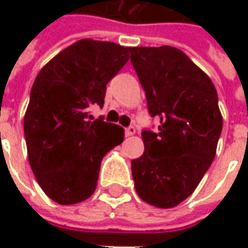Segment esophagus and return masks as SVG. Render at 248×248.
I'll list each match as a JSON object with an SVG mask.
<instances>
[{"instance_id":"obj_1","label":"esophagus","mask_w":248,"mask_h":248,"mask_svg":"<svg viewBox=\"0 0 248 248\" xmlns=\"http://www.w3.org/2000/svg\"><path fill=\"white\" fill-rule=\"evenodd\" d=\"M135 131H137V129H135L134 125H129V127L125 128V135H127V137H131V135H134V134H135Z\"/></svg>"}]
</instances>
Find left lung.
I'll list each match as a JSON object with an SVG mask.
<instances>
[{
	"label": "left lung",
	"instance_id": "obj_1",
	"mask_svg": "<svg viewBox=\"0 0 248 248\" xmlns=\"http://www.w3.org/2000/svg\"><path fill=\"white\" fill-rule=\"evenodd\" d=\"M158 131L145 128L143 155L131 161L138 196L158 208L193 193L215 157L222 116L213 81L174 46L129 48Z\"/></svg>",
	"mask_w": 248,
	"mask_h": 248
}]
</instances>
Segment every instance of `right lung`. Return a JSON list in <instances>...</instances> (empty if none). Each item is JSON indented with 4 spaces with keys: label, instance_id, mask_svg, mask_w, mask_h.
I'll use <instances>...</instances> for the list:
<instances>
[{
    "label": "right lung",
    "instance_id": "1",
    "mask_svg": "<svg viewBox=\"0 0 248 248\" xmlns=\"http://www.w3.org/2000/svg\"><path fill=\"white\" fill-rule=\"evenodd\" d=\"M128 52L119 44L80 40L34 81L24 116L27 155L38 185L59 204L80 203L95 192L102 158L124 139L120 125L93 120L90 110L103 108L106 85Z\"/></svg>",
    "mask_w": 248,
    "mask_h": 248
}]
</instances>
